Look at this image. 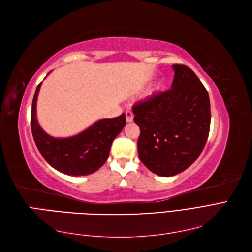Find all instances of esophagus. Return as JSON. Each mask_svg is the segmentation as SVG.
<instances>
[{
  "label": "esophagus",
  "instance_id": "34e87169",
  "mask_svg": "<svg viewBox=\"0 0 252 252\" xmlns=\"http://www.w3.org/2000/svg\"><path fill=\"white\" fill-rule=\"evenodd\" d=\"M126 121L128 123H130V122L133 121V113L132 112H130V111L126 112Z\"/></svg>",
  "mask_w": 252,
  "mask_h": 252
}]
</instances>
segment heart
Returning <instances> with one entry per match:
<instances>
[{
    "label": "heart",
    "mask_w": 252,
    "mask_h": 252,
    "mask_svg": "<svg viewBox=\"0 0 252 252\" xmlns=\"http://www.w3.org/2000/svg\"><path fill=\"white\" fill-rule=\"evenodd\" d=\"M162 89V83L161 82H157L154 87H153L151 90H150V95H154L156 93H158V92H160Z\"/></svg>",
    "instance_id": "heart-1"
}]
</instances>
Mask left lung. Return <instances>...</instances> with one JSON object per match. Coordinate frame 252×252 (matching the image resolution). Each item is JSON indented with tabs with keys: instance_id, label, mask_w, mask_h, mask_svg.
Listing matches in <instances>:
<instances>
[{
	"instance_id": "left-lung-1",
	"label": "left lung",
	"mask_w": 252,
	"mask_h": 252,
	"mask_svg": "<svg viewBox=\"0 0 252 252\" xmlns=\"http://www.w3.org/2000/svg\"><path fill=\"white\" fill-rule=\"evenodd\" d=\"M172 67L171 89L132 108L140 127V160L153 173L164 177L183 172L197 160L211 126L210 97L204 85L189 67Z\"/></svg>"
}]
</instances>
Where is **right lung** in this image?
Returning <instances> with one entry per match:
<instances>
[{"label":"right lung","mask_w":252,"mask_h":252,"mask_svg":"<svg viewBox=\"0 0 252 252\" xmlns=\"http://www.w3.org/2000/svg\"><path fill=\"white\" fill-rule=\"evenodd\" d=\"M41 83L35 91L31 128L38 151L45 160L59 172L70 176L89 175L101 168L109 157L115 137L126 124V115L102 119L88 129L69 138H53L39 126L36 118V101Z\"/></svg>","instance_id":"1"}]
</instances>
